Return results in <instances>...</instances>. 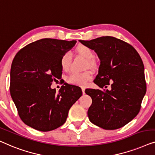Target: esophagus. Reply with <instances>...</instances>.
<instances>
[{
	"label": "esophagus",
	"mask_w": 155,
	"mask_h": 155,
	"mask_svg": "<svg viewBox=\"0 0 155 155\" xmlns=\"http://www.w3.org/2000/svg\"><path fill=\"white\" fill-rule=\"evenodd\" d=\"M81 90H82L83 94H85V87H81Z\"/></svg>",
	"instance_id": "obj_1"
}]
</instances>
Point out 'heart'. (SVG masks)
<instances>
[{"label": "heart", "instance_id": "1", "mask_svg": "<svg viewBox=\"0 0 155 155\" xmlns=\"http://www.w3.org/2000/svg\"><path fill=\"white\" fill-rule=\"evenodd\" d=\"M77 53L80 55L88 60L87 67H92L93 65V59L94 58V53L93 50L90 48L84 45H78L76 49ZM69 62H70V54L68 52L62 54L60 59V65L61 69L63 71H67L69 68ZM92 75L89 71H86L84 73H77L72 72L67 78V81L69 84L77 85V86H85L88 81L91 79Z\"/></svg>", "mask_w": 155, "mask_h": 155}]
</instances>
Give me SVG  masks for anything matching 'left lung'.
<instances>
[{"mask_svg": "<svg viewBox=\"0 0 155 155\" xmlns=\"http://www.w3.org/2000/svg\"><path fill=\"white\" fill-rule=\"evenodd\" d=\"M97 53L100 60L94 83L98 89H86L92 98L89 120L106 130L123 127L140 110L146 93L144 65L132 45L112 36L79 40Z\"/></svg>", "mask_w": 155, "mask_h": 155, "instance_id": "left-lung-1", "label": "left lung"}]
</instances>
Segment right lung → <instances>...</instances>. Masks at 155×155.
<instances>
[{
  "mask_svg": "<svg viewBox=\"0 0 155 155\" xmlns=\"http://www.w3.org/2000/svg\"><path fill=\"white\" fill-rule=\"evenodd\" d=\"M77 41L43 38L29 43L15 56L10 69V92L20 119L27 126L50 131L65 123L71 107L82 95L81 88L64 83L51 88L62 77L60 59Z\"/></svg>",
  "mask_w": 155,
  "mask_h": 155,
  "instance_id": "add662e5",
  "label": "right lung"
}]
</instances>
